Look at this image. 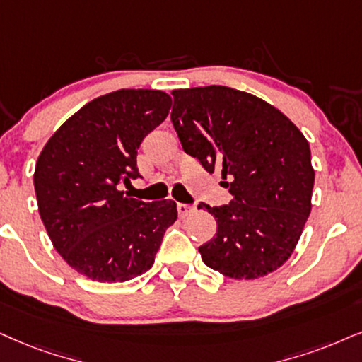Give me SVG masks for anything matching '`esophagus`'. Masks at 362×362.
Here are the masks:
<instances>
[{
	"label": "esophagus",
	"instance_id": "esophagus-1",
	"mask_svg": "<svg viewBox=\"0 0 362 362\" xmlns=\"http://www.w3.org/2000/svg\"><path fill=\"white\" fill-rule=\"evenodd\" d=\"M194 210H195V207H194V205H190V204H177V212H178V215H180V217H185V215L192 214Z\"/></svg>",
	"mask_w": 362,
	"mask_h": 362
}]
</instances>
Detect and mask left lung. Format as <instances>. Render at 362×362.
<instances>
[{
  "mask_svg": "<svg viewBox=\"0 0 362 362\" xmlns=\"http://www.w3.org/2000/svg\"><path fill=\"white\" fill-rule=\"evenodd\" d=\"M172 123L185 153L221 170L234 199L210 207L217 234L202 260L232 279L274 272L294 252L310 214L314 170L299 128L264 100L228 86L173 90Z\"/></svg>",
  "mask_w": 362,
  "mask_h": 362,
  "instance_id": "obj_1",
  "label": "left lung"
}]
</instances>
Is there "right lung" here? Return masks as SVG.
<instances>
[{
	"mask_svg": "<svg viewBox=\"0 0 362 362\" xmlns=\"http://www.w3.org/2000/svg\"><path fill=\"white\" fill-rule=\"evenodd\" d=\"M172 98L160 90H117L91 100L54 132L35 168L40 217L70 267L97 282L147 272L177 221L173 200L128 199L141 178L136 150L165 120Z\"/></svg>",
	"mask_w": 362,
	"mask_h": 362,
	"instance_id": "1",
	"label": "right lung"
}]
</instances>
